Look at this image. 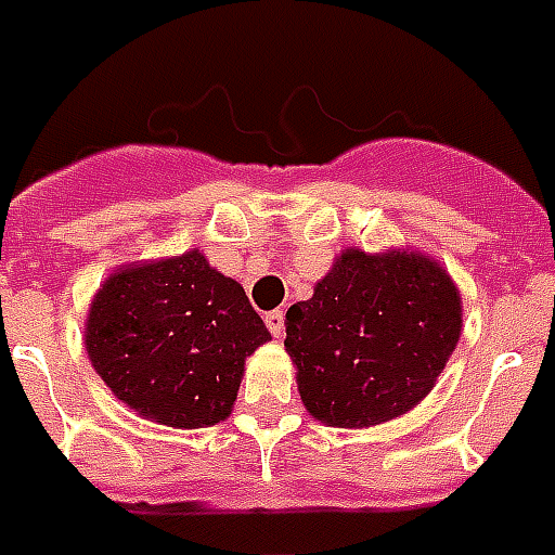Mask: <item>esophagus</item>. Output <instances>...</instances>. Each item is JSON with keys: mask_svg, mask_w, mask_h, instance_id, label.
Instances as JSON below:
<instances>
[{"mask_svg": "<svg viewBox=\"0 0 555 555\" xmlns=\"http://www.w3.org/2000/svg\"><path fill=\"white\" fill-rule=\"evenodd\" d=\"M264 323H268L273 337H282V332H285V314H282V311H270V314H264Z\"/></svg>", "mask_w": 555, "mask_h": 555, "instance_id": "1", "label": "esophagus"}]
</instances>
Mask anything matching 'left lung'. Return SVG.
<instances>
[{
	"mask_svg": "<svg viewBox=\"0 0 555 555\" xmlns=\"http://www.w3.org/2000/svg\"><path fill=\"white\" fill-rule=\"evenodd\" d=\"M285 332L308 413L328 428H372L434 390L463 332V302L448 270L418 249L349 247L311 299L287 308Z\"/></svg>",
	"mask_w": 555,
	"mask_h": 555,
	"instance_id": "left-lung-1",
	"label": "left lung"
}]
</instances>
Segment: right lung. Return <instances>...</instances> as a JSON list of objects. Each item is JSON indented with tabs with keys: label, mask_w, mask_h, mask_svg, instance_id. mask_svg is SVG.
Returning <instances> with one entry per match:
<instances>
[{
	"label": "right lung",
	"mask_w": 555,
	"mask_h": 555,
	"mask_svg": "<svg viewBox=\"0 0 555 555\" xmlns=\"http://www.w3.org/2000/svg\"><path fill=\"white\" fill-rule=\"evenodd\" d=\"M268 340L244 287L201 249L116 268L83 323L87 354L113 396L180 430L230 416L244 361Z\"/></svg>",
	"instance_id": "right-lung-1"
}]
</instances>
